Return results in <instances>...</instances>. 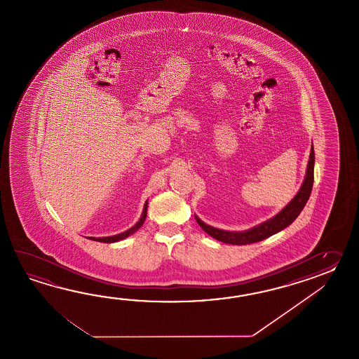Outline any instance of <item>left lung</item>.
Listing matches in <instances>:
<instances>
[{"mask_svg":"<svg viewBox=\"0 0 359 359\" xmlns=\"http://www.w3.org/2000/svg\"><path fill=\"white\" fill-rule=\"evenodd\" d=\"M313 173H314V150H313L312 145L308 167H306V172H305L304 182L302 184L298 194L295 195V198H292L290 203L285 206L280 213L276 214L273 218L263 222V223L258 224L257 227H252V229H248V231H243V232L223 231V229H215V227H212L209 224H205L196 215H195V218L198 221V226L204 229L208 235H210L213 238L222 241V243L232 245L258 243V241H262V240L283 231V229H286L287 226H290L291 223L298 218L299 214L302 213V210H303V208L306 204L308 198L311 196V192H312L313 180H314Z\"/></svg>","mask_w":359,"mask_h":359,"instance_id":"1","label":"left lung"}]
</instances>
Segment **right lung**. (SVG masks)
<instances>
[{
    "label": "right lung",
    "instance_id": "right-lung-1",
    "mask_svg": "<svg viewBox=\"0 0 359 359\" xmlns=\"http://www.w3.org/2000/svg\"><path fill=\"white\" fill-rule=\"evenodd\" d=\"M146 214H147V201L145 203V206H144V212H142V215H141V218H140V221L133 226V227H130V229H127V231H124L122 233H118V235H114V236H107V237H90L91 240L93 241H99V243H107V244H111V243H116V241H121L123 238H126V237L130 236V235H133L138 229H141V226L144 224V222L146 219Z\"/></svg>",
    "mask_w": 359,
    "mask_h": 359
}]
</instances>
